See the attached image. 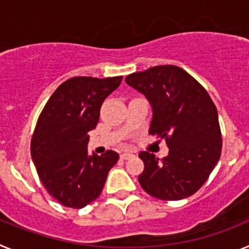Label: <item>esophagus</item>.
Segmentation results:
<instances>
[{"label":"esophagus","instance_id":"1","mask_svg":"<svg viewBox=\"0 0 249 249\" xmlns=\"http://www.w3.org/2000/svg\"><path fill=\"white\" fill-rule=\"evenodd\" d=\"M131 157H133V153H128V152H126V153H122L121 155V160H129Z\"/></svg>","mask_w":249,"mask_h":249}]
</instances>
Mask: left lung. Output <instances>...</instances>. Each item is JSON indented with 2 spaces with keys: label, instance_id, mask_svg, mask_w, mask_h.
Wrapping results in <instances>:
<instances>
[{
  "label": "left lung",
  "instance_id": "obj_1",
  "mask_svg": "<svg viewBox=\"0 0 249 249\" xmlns=\"http://www.w3.org/2000/svg\"><path fill=\"white\" fill-rule=\"evenodd\" d=\"M152 106L149 133L164 138L168 156L162 160L141 152L144 171L141 187L152 197L178 201L192 196L208 179L221 157L218 112L203 86L173 65L155 66L126 77Z\"/></svg>",
  "mask_w": 249,
  "mask_h": 249
}]
</instances>
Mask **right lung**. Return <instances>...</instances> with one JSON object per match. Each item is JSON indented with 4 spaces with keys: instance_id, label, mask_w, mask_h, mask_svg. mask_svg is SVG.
I'll return each mask as SVG.
<instances>
[{
    "instance_id": "obj_1",
    "label": "right lung",
    "mask_w": 249,
    "mask_h": 249,
    "mask_svg": "<svg viewBox=\"0 0 249 249\" xmlns=\"http://www.w3.org/2000/svg\"><path fill=\"white\" fill-rule=\"evenodd\" d=\"M121 81L122 76L72 77L58 86L39 114L31 156L46 191L62 206L83 208L94 201L117 163V152L89 156L87 143L103 101Z\"/></svg>"
}]
</instances>
